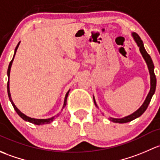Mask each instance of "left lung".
Listing matches in <instances>:
<instances>
[{
    "label": "left lung",
    "instance_id": "8db88e82",
    "mask_svg": "<svg viewBox=\"0 0 160 160\" xmlns=\"http://www.w3.org/2000/svg\"><path fill=\"white\" fill-rule=\"evenodd\" d=\"M132 36L134 38L135 41L137 43L138 46L139 47V50H140V52L142 55L143 58L145 59L146 61V64L148 65V68H149V74H150V78H151V88H150V91H149V94H148L147 97H146V100H145L144 103H143L142 105L137 110V111L135 112L134 113H132L130 116H128L126 117H124L122 118H110V120L112 121L113 122H116V123H126V122H129L132 121L133 119L135 118H138L140 116L144 113V112L146 111V108H148V105H149V102L151 101V98H152V95L155 93V91H156V75H155L154 73V65L153 62H152V58H151L150 55L146 52V49H145L144 45H143L142 41L141 40L140 37L139 36V34H136V33H132ZM94 102H95V105H96V103H95V99H94Z\"/></svg>",
    "mask_w": 160,
    "mask_h": 160
}]
</instances>
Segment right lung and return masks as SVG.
Masks as SVG:
<instances>
[{
	"label": "right lung",
	"mask_w": 160,
	"mask_h": 160,
	"mask_svg": "<svg viewBox=\"0 0 160 160\" xmlns=\"http://www.w3.org/2000/svg\"><path fill=\"white\" fill-rule=\"evenodd\" d=\"M19 44H18L17 47H16L15 48V52H14V57H13L12 60L11 61V62H10L9 64V66H8V78L10 77V72H11V65H12V62H13V60H14V55H15L16 54V52H17V49L18 48L19 46ZM68 92L69 91L67 92L66 93V95H65V102H64V106L65 107V105H66V102H67V98H68ZM8 97H9V99L10 101H11V104H12L13 107H14V108L15 109V111L17 112L18 114L19 115L20 117L21 118H22L23 119L25 120V121L27 122H31L33 123V124H35V125H44V124H48V123L52 122V121H53L54 119H55V117H52V118H46V119H37V118H30V117L25 116L24 114H23L21 112H20V110L18 109V108H17V107L15 106V105L14 104V102H13L12 99H11V93H10V89H9V79H8ZM56 117V116H55Z\"/></svg>",
	"instance_id": "1"
}]
</instances>
